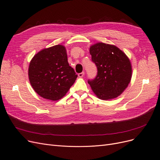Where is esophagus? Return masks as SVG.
<instances>
[{"instance_id":"1","label":"esophagus","mask_w":160,"mask_h":160,"mask_svg":"<svg viewBox=\"0 0 160 160\" xmlns=\"http://www.w3.org/2000/svg\"><path fill=\"white\" fill-rule=\"evenodd\" d=\"M84 75H85V72H81V73H79L78 74V76H79V78H82L83 76H84Z\"/></svg>"}]
</instances>
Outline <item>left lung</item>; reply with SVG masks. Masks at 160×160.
Segmentation results:
<instances>
[{
  "label": "left lung",
  "mask_w": 160,
  "mask_h": 160,
  "mask_svg": "<svg viewBox=\"0 0 160 160\" xmlns=\"http://www.w3.org/2000/svg\"><path fill=\"white\" fill-rule=\"evenodd\" d=\"M98 73L88 82L95 95L103 100L117 98L130 82L132 68L125 53L114 45L96 43L90 47Z\"/></svg>",
  "instance_id": "obj_1"
}]
</instances>
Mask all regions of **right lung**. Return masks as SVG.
Instances as JSON below:
<instances>
[{
	"label": "right lung",
	"instance_id": "right-lung-1",
	"mask_svg": "<svg viewBox=\"0 0 160 160\" xmlns=\"http://www.w3.org/2000/svg\"><path fill=\"white\" fill-rule=\"evenodd\" d=\"M28 78L35 92L47 100L63 98L78 78L69 66L66 48L57 45L34 56L28 66Z\"/></svg>",
	"mask_w": 160,
	"mask_h": 160
}]
</instances>
